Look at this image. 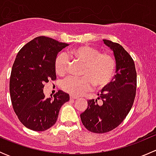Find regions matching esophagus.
<instances>
[{"instance_id": "esophagus-1", "label": "esophagus", "mask_w": 156, "mask_h": 156, "mask_svg": "<svg viewBox=\"0 0 156 156\" xmlns=\"http://www.w3.org/2000/svg\"><path fill=\"white\" fill-rule=\"evenodd\" d=\"M78 99V96H75V95H70V100H77Z\"/></svg>"}]
</instances>
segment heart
I'll return each mask as SVG.
<instances>
[{"label": "heart", "instance_id": "1", "mask_svg": "<svg viewBox=\"0 0 156 156\" xmlns=\"http://www.w3.org/2000/svg\"><path fill=\"white\" fill-rule=\"evenodd\" d=\"M68 55L73 59L84 62L81 77H69L62 82L66 92L79 95L91 89L106 87L112 80L115 73L116 62L108 53H100L94 47L82 45L69 50ZM69 62L66 55L60 54L55 61V70L63 76L69 70Z\"/></svg>", "mask_w": 156, "mask_h": 156}]
</instances>
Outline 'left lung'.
I'll return each instance as SVG.
<instances>
[{"label":"left lung","mask_w":156,"mask_h":156,"mask_svg":"<svg viewBox=\"0 0 156 156\" xmlns=\"http://www.w3.org/2000/svg\"><path fill=\"white\" fill-rule=\"evenodd\" d=\"M103 42L114 53L116 75L97 94V100H88L87 109L80 115L84 126L97 133L110 131L123 122L133 106L136 89V72L131 56L119 44ZM97 99L101 101L97 103Z\"/></svg>","instance_id":"1"}]
</instances>
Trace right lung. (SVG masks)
<instances>
[{
    "label": "right lung",
    "instance_id": "obj_1",
    "mask_svg": "<svg viewBox=\"0 0 156 156\" xmlns=\"http://www.w3.org/2000/svg\"><path fill=\"white\" fill-rule=\"evenodd\" d=\"M45 36L37 37L17 53L11 71L10 94L19 120L27 128L44 131L56 123L61 106L69 95L59 90L53 98H45L44 84L56 79L57 53L68 46Z\"/></svg>",
    "mask_w": 156,
    "mask_h": 156
}]
</instances>
